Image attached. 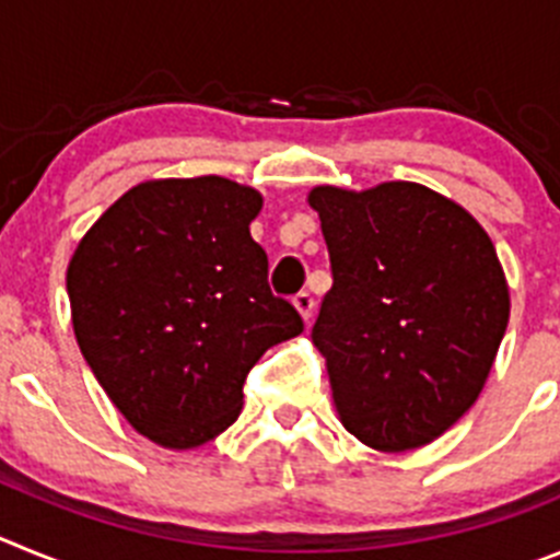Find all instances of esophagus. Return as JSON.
<instances>
[{
	"label": "esophagus",
	"mask_w": 560,
	"mask_h": 560,
	"mask_svg": "<svg viewBox=\"0 0 560 560\" xmlns=\"http://www.w3.org/2000/svg\"><path fill=\"white\" fill-rule=\"evenodd\" d=\"M294 305L296 311L303 314L305 323H311V316H314V296H311L308 291H300V294L294 296Z\"/></svg>",
	"instance_id": "1"
}]
</instances>
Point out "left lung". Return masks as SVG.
I'll return each instance as SVG.
<instances>
[{
	"label": "left lung",
	"mask_w": 560,
	"mask_h": 560,
	"mask_svg": "<svg viewBox=\"0 0 560 560\" xmlns=\"http://www.w3.org/2000/svg\"><path fill=\"white\" fill-rule=\"evenodd\" d=\"M334 285L311 339L336 412L378 452L427 446L463 418L497 359L511 296L491 237L415 182L314 187Z\"/></svg>",
	"instance_id": "1"
}]
</instances>
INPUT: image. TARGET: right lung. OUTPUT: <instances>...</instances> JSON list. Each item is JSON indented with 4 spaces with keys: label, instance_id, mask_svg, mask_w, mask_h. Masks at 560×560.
Listing matches in <instances>:
<instances>
[{
    "label": "right lung",
    "instance_id": "right-lung-1",
    "mask_svg": "<svg viewBox=\"0 0 560 560\" xmlns=\"http://www.w3.org/2000/svg\"><path fill=\"white\" fill-rule=\"evenodd\" d=\"M260 192L221 176L142 182L67 269L78 348L148 440L196 448L235 423L257 359L303 334L249 235Z\"/></svg>",
    "mask_w": 560,
    "mask_h": 560
}]
</instances>
